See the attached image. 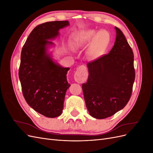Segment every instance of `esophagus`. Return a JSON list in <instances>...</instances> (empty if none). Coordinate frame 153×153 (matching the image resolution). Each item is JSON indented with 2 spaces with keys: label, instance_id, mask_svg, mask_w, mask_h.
<instances>
[{
  "label": "esophagus",
  "instance_id": "34e87169",
  "mask_svg": "<svg viewBox=\"0 0 153 153\" xmlns=\"http://www.w3.org/2000/svg\"><path fill=\"white\" fill-rule=\"evenodd\" d=\"M87 76L88 73L87 68L84 65H82L78 67L76 69L75 75H74V78H75V80L76 82L81 84V83L86 80Z\"/></svg>",
  "mask_w": 153,
  "mask_h": 153
}]
</instances>
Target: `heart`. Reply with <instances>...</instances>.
<instances>
[{
    "label": "heart",
    "mask_w": 153,
    "mask_h": 153,
    "mask_svg": "<svg viewBox=\"0 0 153 153\" xmlns=\"http://www.w3.org/2000/svg\"><path fill=\"white\" fill-rule=\"evenodd\" d=\"M110 41L108 32L101 30L98 32L95 30H85L78 32L73 36V46L75 48H81L90 43L89 53L92 57H96L102 52Z\"/></svg>",
    "instance_id": "heart-1"
}]
</instances>
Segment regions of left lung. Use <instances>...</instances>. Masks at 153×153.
I'll return each instance as SVG.
<instances>
[{"instance_id":"1","label":"left lung","mask_w":153,"mask_h":153,"mask_svg":"<svg viewBox=\"0 0 153 153\" xmlns=\"http://www.w3.org/2000/svg\"><path fill=\"white\" fill-rule=\"evenodd\" d=\"M113 48L87 63L89 76L82 84L87 108L92 117L102 119L123 109L130 99L135 78L134 55L117 27Z\"/></svg>"}]
</instances>
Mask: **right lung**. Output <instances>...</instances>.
Here are the masks:
<instances>
[{
	"label": "right lung",
	"mask_w": 153,
	"mask_h": 153,
	"mask_svg": "<svg viewBox=\"0 0 153 153\" xmlns=\"http://www.w3.org/2000/svg\"><path fill=\"white\" fill-rule=\"evenodd\" d=\"M68 21H53L38 25L32 30L22 48L18 76L22 93L30 107L47 117L62 114L67 89L69 68L55 64L47 53V46L69 25Z\"/></svg>",
	"instance_id": "1"
}]
</instances>
